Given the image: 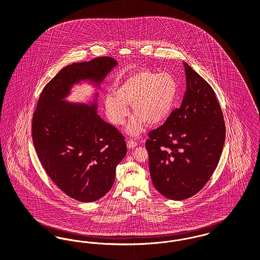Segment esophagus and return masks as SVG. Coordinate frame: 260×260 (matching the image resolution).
Masks as SVG:
<instances>
[{"mask_svg": "<svg viewBox=\"0 0 260 260\" xmlns=\"http://www.w3.org/2000/svg\"><path fill=\"white\" fill-rule=\"evenodd\" d=\"M126 145H127V147H128L129 149H133V148H135L136 146H138V142L135 141V140H133V139H129V140H127Z\"/></svg>", "mask_w": 260, "mask_h": 260, "instance_id": "esophagus-1", "label": "esophagus"}]
</instances>
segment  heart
Masks as SVG:
<instances>
[{
	"mask_svg": "<svg viewBox=\"0 0 260 260\" xmlns=\"http://www.w3.org/2000/svg\"><path fill=\"white\" fill-rule=\"evenodd\" d=\"M179 93L176 78L169 73L156 74L138 70L124 77L114 88V95L105 97L104 106L109 121L122 125L129 115L132 105L136 115L125 131L129 136H138L145 122L157 125L168 120Z\"/></svg>",
	"mask_w": 260,
	"mask_h": 260,
	"instance_id": "heart-1",
	"label": "heart"
}]
</instances>
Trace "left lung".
<instances>
[{
	"label": "left lung",
	"mask_w": 260,
	"mask_h": 260,
	"mask_svg": "<svg viewBox=\"0 0 260 260\" xmlns=\"http://www.w3.org/2000/svg\"><path fill=\"white\" fill-rule=\"evenodd\" d=\"M183 68L186 91L182 105L148 134L145 143L153 185L173 200L194 196L209 181L226 136L212 87L185 61Z\"/></svg>",
	"instance_id": "1"
}]
</instances>
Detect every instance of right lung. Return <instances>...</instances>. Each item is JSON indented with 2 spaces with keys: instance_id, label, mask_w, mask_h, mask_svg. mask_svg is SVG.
I'll return each mask as SVG.
<instances>
[{
  "instance_id": "obj_1",
  "label": "right lung",
  "mask_w": 260,
  "mask_h": 260,
  "mask_svg": "<svg viewBox=\"0 0 260 260\" xmlns=\"http://www.w3.org/2000/svg\"><path fill=\"white\" fill-rule=\"evenodd\" d=\"M116 66L115 59L99 57L64 67L47 83L33 114L32 139L43 168L78 201L98 200L111 189L126 144L122 134L98 115L97 92L89 105L64 99L80 81L99 88Z\"/></svg>"
}]
</instances>
